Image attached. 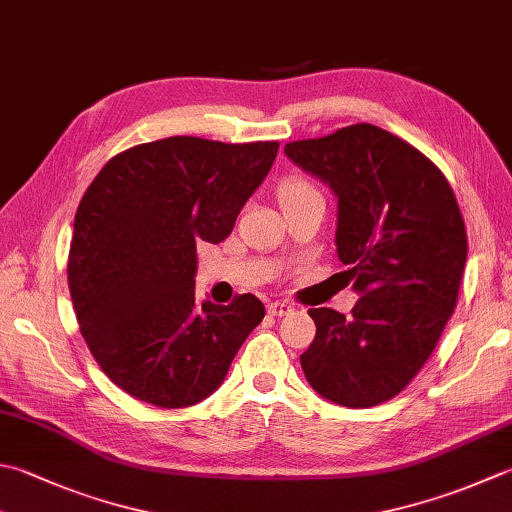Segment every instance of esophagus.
<instances>
[{
    "label": "esophagus",
    "mask_w": 512,
    "mask_h": 512,
    "mask_svg": "<svg viewBox=\"0 0 512 512\" xmlns=\"http://www.w3.org/2000/svg\"><path fill=\"white\" fill-rule=\"evenodd\" d=\"M268 313L275 315V317H284L288 313H293V306L286 304V302H270L268 304Z\"/></svg>",
    "instance_id": "34e87169"
}]
</instances>
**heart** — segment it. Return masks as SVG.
<instances>
[{"label": "heart", "mask_w": 512, "mask_h": 512, "mask_svg": "<svg viewBox=\"0 0 512 512\" xmlns=\"http://www.w3.org/2000/svg\"><path fill=\"white\" fill-rule=\"evenodd\" d=\"M310 193H319V190L310 184L308 179H302V177H290L282 186H279V199H293V197H302Z\"/></svg>", "instance_id": "b5f03b06"}]
</instances>
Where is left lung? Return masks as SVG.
I'll return each mask as SVG.
<instances>
[{"instance_id": "obj_1", "label": "left lung", "mask_w": 512, "mask_h": 512, "mask_svg": "<svg viewBox=\"0 0 512 512\" xmlns=\"http://www.w3.org/2000/svg\"><path fill=\"white\" fill-rule=\"evenodd\" d=\"M284 153L337 195V255L359 302L350 317L310 308L308 384L339 406L370 408L413 382L457 306L468 237L453 188L430 159L373 124Z\"/></svg>"}]
</instances>
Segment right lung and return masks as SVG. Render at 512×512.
<instances>
[{
	"instance_id": "right-lung-1",
	"label": "right lung",
	"mask_w": 512,
	"mask_h": 512,
	"mask_svg": "<svg viewBox=\"0 0 512 512\" xmlns=\"http://www.w3.org/2000/svg\"><path fill=\"white\" fill-rule=\"evenodd\" d=\"M279 142L166 137L108 159L79 202L68 288L82 337L110 382L159 408L213 393L264 319L255 295L197 304V244L233 233Z\"/></svg>"
}]
</instances>
